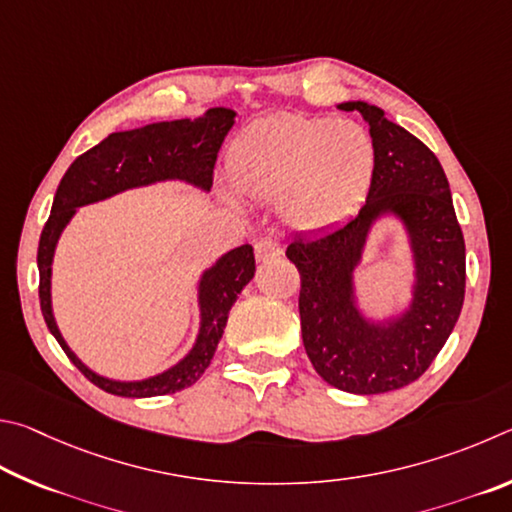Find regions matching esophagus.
Listing matches in <instances>:
<instances>
[{
  "mask_svg": "<svg viewBox=\"0 0 512 512\" xmlns=\"http://www.w3.org/2000/svg\"><path fill=\"white\" fill-rule=\"evenodd\" d=\"M254 251H256L258 263H270L283 254V242L276 238H261L254 245Z\"/></svg>",
  "mask_w": 512,
  "mask_h": 512,
  "instance_id": "1",
  "label": "esophagus"
}]
</instances>
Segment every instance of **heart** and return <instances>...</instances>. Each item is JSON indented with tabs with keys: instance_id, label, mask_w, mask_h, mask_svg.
<instances>
[{
	"instance_id": "b5f03b06",
	"label": "heart",
	"mask_w": 512,
	"mask_h": 512,
	"mask_svg": "<svg viewBox=\"0 0 512 512\" xmlns=\"http://www.w3.org/2000/svg\"><path fill=\"white\" fill-rule=\"evenodd\" d=\"M375 148L360 123L274 114L251 123L229 152V175L256 202L279 200L290 227H335L364 200Z\"/></svg>"
}]
</instances>
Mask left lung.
<instances>
[{
	"instance_id": "left-lung-1",
	"label": "left lung",
	"mask_w": 512,
	"mask_h": 512,
	"mask_svg": "<svg viewBox=\"0 0 512 512\" xmlns=\"http://www.w3.org/2000/svg\"><path fill=\"white\" fill-rule=\"evenodd\" d=\"M339 110L369 121L375 173L366 204L342 227L292 240L285 254L301 276V335L315 371L335 389L373 396L416 382L441 353L463 308L465 242L434 152L380 107L357 101ZM382 208L408 222L419 267L415 306L389 329L366 325L350 297V272Z\"/></svg>"
}]
</instances>
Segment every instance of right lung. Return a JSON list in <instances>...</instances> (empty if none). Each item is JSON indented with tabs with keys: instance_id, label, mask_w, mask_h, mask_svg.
Here are the masks:
<instances>
[{
	"instance_id": "right-lung-1",
	"label": "right lung",
	"mask_w": 512,
	"mask_h": 512,
	"mask_svg": "<svg viewBox=\"0 0 512 512\" xmlns=\"http://www.w3.org/2000/svg\"><path fill=\"white\" fill-rule=\"evenodd\" d=\"M236 112L213 107L204 119H179L143 125L139 130L112 132L98 146L80 155L69 166L53 197L51 215L44 224L38 245L40 270V308L51 335L58 339L62 351L74 362L76 369L112 396L152 398L182 391L202 378L206 366L218 348L227 326L229 310L238 299L240 290L251 281L256 270L254 247L240 245L224 254L209 272L204 274L200 288L202 328L193 351L173 369L157 378L141 382H116L89 371L78 357L69 351L65 339L58 333L51 315V261L60 231L65 229L76 206L103 200L125 188L159 182V179H186L202 188L213 184V168L224 137L231 130Z\"/></svg>"
}]
</instances>
